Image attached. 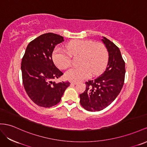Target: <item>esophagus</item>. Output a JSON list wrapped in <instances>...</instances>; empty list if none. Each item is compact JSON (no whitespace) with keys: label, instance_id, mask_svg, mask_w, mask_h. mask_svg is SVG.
<instances>
[{"label":"esophagus","instance_id":"34e87169","mask_svg":"<svg viewBox=\"0 0 147 147\" xmlns=\"http://www.w3.org/2000/svg\"><path fill=\"white\" fill-rule=\"evenodd\" d=\"M71 84H77L78 82H71Z\"/></svg>","mask_w":147,"mask_h":147}]
</instances>
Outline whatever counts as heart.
Here are the masks:
<instances>
[{
    "label": "heart",
    "instance_id": "heart-1",
    "mask_svg": "<svg viewBox=\"0 0 147 147\" xmlns=\"http://www.w3.org/2000/svg\"><path fill=\"white\" fill-rule=\"evenodd\" d=\"M81 55L80 67H73L65 73L67 80L78 82L101 72L106 66L108 51L105 45L91 40H76L67 45L66 50L56 48L53 53V59L56 66L65 69L70 66L72 56Z\"/></svg>",
    "mask_w": 147,
    "mask_h": 147
}]
</instances>
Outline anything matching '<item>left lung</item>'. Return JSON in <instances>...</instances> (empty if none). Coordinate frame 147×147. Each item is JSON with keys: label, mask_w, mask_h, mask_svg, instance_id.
<instances>
[{"label": "left lung", "mask_w": 147, "mask_h": 147, "mask_svg": "<svg viewBox=\"0 0 147 147\" xmlns=\"http://www.w3.org/2000/svg\"><path fill=\"white\" fill-rule=\"evenodd\" d=\"M102 40L109 53L107 68L96 80L86 82V90L80 94L81 105L91 112L109 106L119 94L125 80V61L119 48L106 37Z\"/></svg>", "instance_id": "obj_1"}]
</instances>
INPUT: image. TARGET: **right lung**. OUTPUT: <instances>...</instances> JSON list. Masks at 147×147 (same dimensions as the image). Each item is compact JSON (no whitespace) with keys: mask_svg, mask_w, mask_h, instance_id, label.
Masks as SVG:
<instances>
[{"mask_svg":"<svg viewBox=\"0 0 147 147\" xmlns=\"http://www.w3.org/2000/svg\"><path fill=\"white\" fill-rule=\"evenodd\" d=\"M64 41L62 36L53 33L41 35L29 43L22 58V81L26 92L33 102L43 107L59 103L69 82L53 80L63 74L56 67L52 53L56 45Z\"/></svg>","mask_w":147,"mask_h":147,"instance_id":"obj_1","label":"right lung"}]
</instances>
